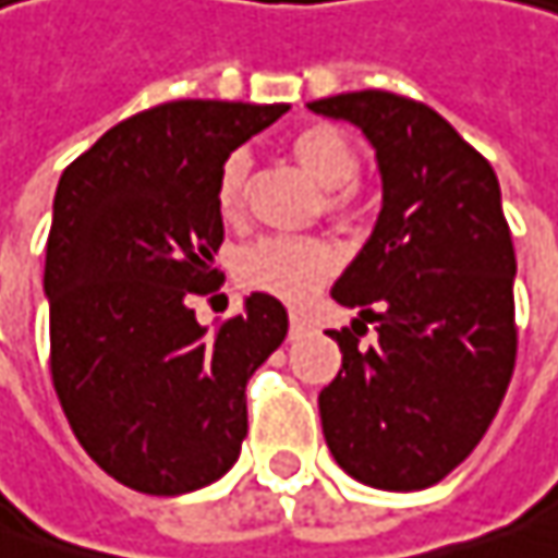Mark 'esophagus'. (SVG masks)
<instances>
[{
  "mask_svg": "<svg viewBox=\"0 0 558 558\" xmlns=\"http://www.w3.org/2000/svg\"><path fill=\"white\" fill-rule=\"evenodd\" d=\"M292 337H301V333H307L311 330V320L304 317V314H299V311H292Z\"/></svg>",
  "mask_w": 558,
  "mask_h": 558,
  "instance_id": "34e87169",
  "label": "esophagus"
}]
</instances>
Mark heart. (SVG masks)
<instances>
[{"label":"heart","instance_id":"obj_1","mask_svg":"<svg viewBox=\"0 0 558 558\" xmlns=\"http://www.w3.org/2000/svg\"><path fill=\"white\" fill-rule=\"evenodd\" d=\"M289 155L301 165V171L324 190H337L330 206L339 209L345 203L342 186L359 178V151L333 126H304L289 140ZM247 183V158L241 151L228 155L216 180V203L225 219H238L244 206ZM337 266L333 251L314 238H263L251 244L238 259V276L247 289L269 292L276 299H307Z\"/></svg>","mask_w":558,"mask_h":558}]
</instances>
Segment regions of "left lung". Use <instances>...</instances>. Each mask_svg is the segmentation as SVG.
I'll list each match as a JSON object with an SVG mask.
<instances>
[{
  "label": "left lung",
  "mask_w": 558,
  "mask_h": 558,
  "mask_svg": "<svg viewBox=\"0 0 558 558\" xmlns=\"http://www.w3.org/2000/svg\"><path fill=\"white\" fill-rule=\"evenodd\" d=\"M372 142L380 213L333 286L342 307L378 319L359 347L342 330V368L317 397L327 448L375 489L416 493L470 458L514 372V247L493 165L418 100L345 92L307 104ZM379 314H374V307Z\"/></svg>",
  "instance_id": "left-lung-1"
}]
</instances>
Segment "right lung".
I'll use <instances>...</instances> for the list:
<instances>
[{"label":"right lung","mask_w":558,"mask_h":558,"mask_svg":"<svg viewBox=\"0 0 558 558\" xmlns=\"http://www.w3.org/2000/svg\"><path fill=\"white\" fill-rule=\"evenodd\" d=\"M286 110L158 104L62 171L44 266L53 387L88 458L136 493L183 496L234 466L244 387L289 333L266 292L216 330L186 304L221 282L225 158Z\"/></svg>","instance_id":"right-lung-1"}]
</instances>
